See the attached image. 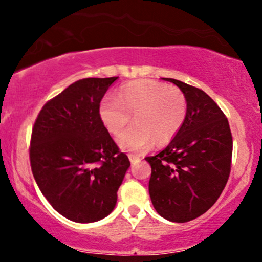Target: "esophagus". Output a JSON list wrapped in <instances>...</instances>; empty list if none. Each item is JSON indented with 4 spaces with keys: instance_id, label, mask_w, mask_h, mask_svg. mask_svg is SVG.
Masks as SVG:
<instances>
[{
    "instance_id": "1",
    "label": "esophagus",
    "mask_w": 262,
    "mask_h": 262,
    "mask_svg": "<svg viewBox=\"0 0 262 262\" xmlns=\"http://www.w3.org/2000/svg\"><path fill=\"white\" fill-rule=\"evenodd\" d=\"M128 160H130L131 163H134V162H136V161H138L141 159H139L138 155H135V154H128Z\"/></svg>"
}]
</instances>
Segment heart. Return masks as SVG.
<instances>
[{"label":"heart","instance_id":"b5f03b06","mask_svg":"<svg viewBox=\"0 0 262 262\" xmlns=\"http://www.w3.org/2000/svg\"><path fill=\"white\" fill-rule=\"evenodd\" d=\"M100 119L112 135L123 130L134 114V125L118 136L125 151L148 150L156 142L166 144L184 126L187 117V100L177 87L150 80L125 84L116 98H106L99 106Z\"/></svg>","mask_w":262,"mask_h":262}]
</instances>
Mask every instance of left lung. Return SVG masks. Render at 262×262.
<instances>
[{
  "label": "left lung",
  "instance_id": "1",
  "mask_svg": "<svg viewBox=\"0 0 262 262\" xmlns=\"http://www.w3.org/2000/svg\"><path fill=\"white\" fill-rule=\"evenodd\" d=\"M187 100V117L177 137L155 156L149 194L157 213L185 223L205 213L227 185L231 167L232 137L227 117L203 92L184 82L166 78Z\"/></svg>",
  "mask_w": 262,
  "mask_h": 262
}]
</instances>
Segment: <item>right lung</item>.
I'll return each mask as SVG.
<instances>
[{
	"label": "right lung",
	"instance_id": "right-lung-1",
	"mask_svg": "<svg viewBox=\"0 0 262 262\" xmlns=\"http://www.w3.org/2000/svg\"><path fill=\"white\" fill-rule=\"evenodd\" d=\"M118 77L83 78L48 101L32 130L38 187L57 212L77 223L108 216L130 167L102 124L99 106Z\"/></svg>",
	"mask_w": 262,
	"mask_h": 262
}]
</instances>
